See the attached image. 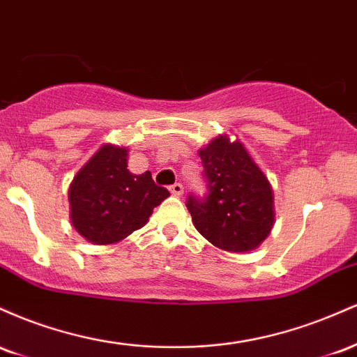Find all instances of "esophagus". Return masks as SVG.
I'll return each mask as SVG.
<instances>
[{"label": "esophagus", "mask_w": 357, "mask_h": 357, "mask_svg": "<svg viewBox=\"0 0 357 357\" xmlns=\"http://www.w3.org/2000/svg\"><path fill=\"white\" fill-rule=\"evenodd\" d=\"M169 191H171V195H173V196H181L184 188H183L181 183H174L173 186H169Z\"/></svg>", "instance_id": "1"}]
</instances>
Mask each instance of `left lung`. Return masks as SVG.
Segmentation results:
<instances>
[{
    "mask_svg": "<svg viewBox=\"0 0 357 357\" xmlns=\"http://www.w3.org/2000/svg\"><path fill=\"white\" fill-rule=\"evenodd\" d=\"M208 192L190 195L192 225L225 252H252L270 235L275 221L273 191L245 146L228 136L215 137L198 151Z\"/></svg>",
    "mask_w": 357,
    "mask_h": 357,
    "instance_id": "8db88e82",
    "label": "left lung"
}]
</instances>
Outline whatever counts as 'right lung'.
I'll use <instances>...</instances> for the list:
<instances>
[{"label":"right lung","instance_id":"1","mask_svg":"<svg viewBox=\"0 0 357 357\" xmlns=\"http://www.w3.org/2000/svg\"><path fill=\"white\" fill-rule=\"evenodd\" d=\"M169 196L149 171L127 169V147L102 146L77 173L68 190L73 228L90 243L124 240L147 223L153 210Z\"/></svg>","mask_w":357,"mask_h":357}]
</instances>
